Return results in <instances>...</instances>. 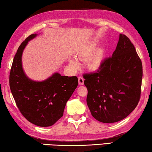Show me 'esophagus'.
<instances>
[{"mask_svg":"<svg viewBox=\"0 0 152 152\" xmlns=\"http://www.w3.org/2000/svg\"><path fill=\"white\" fill-rule=\"evenodd\" d=\"M78 80H79V85H83V83H84V79L82 77H79L78 78Z\"/></svg>","mask_w":152,"mask_h":152,"instance_id":"1","label":"esophagus"}]
</instances>
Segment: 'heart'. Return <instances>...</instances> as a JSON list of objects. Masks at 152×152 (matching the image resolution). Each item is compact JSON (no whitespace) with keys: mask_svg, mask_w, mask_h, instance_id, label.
<instances>
[{"mask_svg":"<svg viewBox=\"0 0 152 152\" xmlns=\"http://www.w3.org/2000/svg\"><path fill=\"white\" fill-rule=\"evenodd\" d=\"M96 48V42L91 41L82 46L77 53V56L79 59L86 60L90 58L87 62V66L91 71L98 70L104 59V50L99 49L95 53ZM70 63L73 68H77L78 66V63L76 60H71Z\"/></svg>","mask_w":152,"mask_h":152,"instance_id":"1","label":"heart"}]
</instances>
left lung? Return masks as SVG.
Here are the masks:
<instances>
[{
    "instance_id": "left-lung-1",
    "label": "left lung",
    "mask_w": 152,
    "mask_h": 152,
    "mask_svg": "<svg viewBox=\"0 0 152 152\" xmlns=\"http://www.w3.org/2000/svg\"><path fill=\"white\" fill-rule=\"evenodd\" d=\"M143 67L135 46L120 34L113 56L96 72L83 74L87 104L96 120L113 123L126 118L140 99Z\"/></svg>"
}]
</instances>
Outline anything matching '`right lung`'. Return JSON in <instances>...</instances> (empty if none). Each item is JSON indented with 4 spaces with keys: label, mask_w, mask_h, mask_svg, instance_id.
<instances>
[{
    "label": "right lung",
    "mask_w": 152,
    "mask_h": 152,
    "mask_svg": "<svg viewBox=\"0 0 152 152\" xmlns=\"http://www.w3.org/2000/svg\"><path fill=\"white\" fill-rule=\"evenodd\" d=\"M37 36H29L19 46L9 75V86L20 113L39 126L53 125L63 115L66 102L78 86L76 76H61L58 73L44 81H34L25 75L21 56L27 42Z\"/></svg>",
    "instance_id": "right-lung-1"
}]
</instances>
